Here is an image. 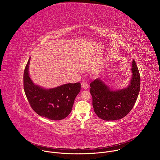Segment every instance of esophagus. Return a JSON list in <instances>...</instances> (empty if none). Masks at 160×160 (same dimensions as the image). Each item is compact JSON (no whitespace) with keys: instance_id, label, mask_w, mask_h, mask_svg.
Masks as SVG:
<instances>
[{"instance_id":"34e87169","label":"esophagus","mask_w":160,"mask_h":160,"mask_svg":"<svg viewBox=\"0 0 160 160\" xmlns=\"http://www.w3.org/2000/svg\"><path fill=\"white\" fill-rule=\"evenodd\" d=\"M81 85H82V87L84 89H87L88 88V83L86 82H82V83H81Z\"/></svg>"}]
</instances>
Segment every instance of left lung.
<instances>
[{
	"label": "left lung",
	"mask_w": 160,
	"mask_h": 160,
	"mask_svg": "<svg viewBox=\"0 0 160 160\" xmlns=\"http://www.w3.org/2000/svg\"><path fill=\"white\" fill-rule=\"evenodd\" d=\"M132 77L126 88L111 90L100 79L90 84V92L96 115L102 120H117L125 117L132 109L138 99L141 87L139 69L135 61H132Z\"/></svg>",
	"instance_id": "left-lung-1"
}]
</instances>
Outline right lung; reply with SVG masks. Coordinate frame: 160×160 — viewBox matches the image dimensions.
Segmentation results:
<instances>
[{
	"instance_id": "add662e5",
	"label": "right lung",
	"mask_w": 160,
	"mask_h": 160,
	"mask_svg": "<svg viewBox=\"0 0 160 160\" xmlns=\"http://www.w3.org/2000/svg\"><path fill=\"white\" fill-rule=\"evenodd\" d=\"M30 59L24 70L23 87L31 108L38 115L52 120L65 118L72 110L80 91V83H67L49 90L35 85L28 74Z\"/></svg>"
}]
</instances>
